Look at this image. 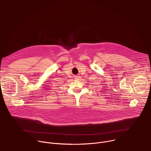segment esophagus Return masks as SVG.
<instances>
[{"label": "esophagus", "instance_id": "34e87169", "mask_svg": "<svg viewBox=\"0 0 151 151\" xmlns=\"http://www.w3.org/2000/svg\"><path fill=\"white\" fill-rule=\"evenodd\" d=\"M79 78H80V77L78 76H75V79H79Z\"/></svg>", "mask_w": 151, "mask_h": 151}]
</instances>
